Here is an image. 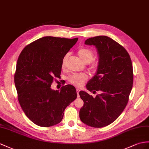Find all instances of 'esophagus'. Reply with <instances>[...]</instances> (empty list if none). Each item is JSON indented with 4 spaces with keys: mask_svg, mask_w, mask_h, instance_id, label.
<instances>
[{
    "mask_svg": "<svg viewBox=\"0 0 149 149\" xmlns=\"http://www.w3.org/2000/svg\"><path fill=\"white\" fill-rule=\"evenodd\" d=\"M79 91H80V90H79V88H77V96H78V97H79Z\"/></svg>",
    "mask_w": 149,
    "mask_h": 149,
    "instance_id": "34e87169",
    "label": "esophagus"
}]
</instances>
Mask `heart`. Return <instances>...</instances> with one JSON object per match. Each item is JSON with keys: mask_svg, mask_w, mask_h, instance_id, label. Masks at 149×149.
<instances>
[{"mask_svg": "<svg viewBox=\"0 0 149 149\" xmlns=\"http://www.w3.org/2000/svg\"><path fill=\"white\" fill-rule=\"evenodd\" d=\"M78 55L83 63H90V69L93 71H95L98 67V63L96 61H93V52L91 50L87 48H81L78 50ZM68 57V54H66L63 59L62 65L64 67L66 64V61ZM87 75L84 73H77L71 75L70 78V81L75 86H81L83 85L85 81L87 79Z\"/></svg>", "mask_w": 149, "mask_h": 149, "instance_id": "1", "label": "heart"}]
</instances>
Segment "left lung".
Masks as SVG:
<instances>
[{"label":"left lung","mask_w":149,"mask_h":149,"mask_svg":"<svg viewBox=\"0 0 149 149\" xmlns=\"http://www.w3.org/2000/svg\"><path fill=\"white\" fill-rule=\"evenodd\" d=\"M85 44L95 46L99 54L97 72L86 87L100 94L93 97L79 92L84 102L79 118L86 125L102 128L113 123L128 104L133 82L132 63L124 47L107 36L88 38Z\"/></svg>","instance_id":"obj_1"}]
</instances>
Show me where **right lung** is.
<instances>
[{"mask_svg":"<svg viewBox=\"0 0 149 149\" xmlns=\"http://www.w3.org/2000/svg\"><path fill=\"white\" fill-rule=\"evenodd\" d=\"M78 38L44 37L26 46L16 64L14 83L24 114L39 126L59 123L64 111L77 97L71 85L59 90L51 88L55 78H60L63 59Z\"/></svg>","mask_w":149,"mask_h":149,"instance_id":"add662e5","label":"right lung"}]
</instances>
